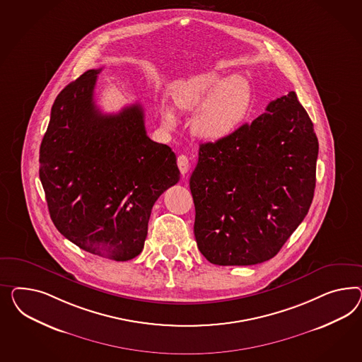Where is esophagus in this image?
<instances>
[{"mask_svg": "<svg viewBox=\"0 0 362 362\" xmlns=\"http://www.w3.org/2000/svg\"><path fill=\"white\" fill-rule=\"evenodd\" d=\"M176 162H177V167H179V171L182 173V175H186L188 170H189V160H188V158L186 156H179Z\"/></svg>", "mask_w": 362, "mask_h": 362, "instance_id": "1", "label": "esophagus"}]
</instances>
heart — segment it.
<instances>
[{"label": "heart", "mask_w": 362, "mask_h": 362, "mask_svg": "<svg viewBox=\"0 0 362 362\" xmlns=\"http://www.w3.org/2000/svg\"><path fill=\"white\" fill-rule=\"evenodd\" d=\"M255 92L252 83L240 75L224 78L216 71L203 72L179 84L174 104L183 112H196L192 132L196 137L218 142L230 137L244 124ZM165 124L175 127V115L170 107L162 109Z\"/></svg>", "instance_id": "b5f03b06"}]
</instances>
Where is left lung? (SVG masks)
Instances as JSON below:
<instances>
[{"label":"left lung","mask_w":362,"mask_h":362,"mask_svg":"<svg viewBox=\"0 0 362 362\" xmlns=\"http://www.w3.org/2000/svg\"><path fill=\"white\" fill-rule=\"evenodd\" d=\"M317 153L313 121L293 90L230 137L202 144L189 179L202 255L220 266L278 255L313 203Z\"/></svg>","instance_id":"left-lung-1"}]
</instances>
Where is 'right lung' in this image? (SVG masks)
Returning a JSON list of instances; mask_svg holds the SVG:
<instances>
[{"label":"right lung","instance_id":"add662e5","mask_svg":"<svg viewBox=\"0 0 362 362\" xmlns=\"http://www.w3.org/2000/svg\"><path fill=\"white\" fill-rule=\"evenodd\" d=\"M101 69L59 93L40 150V177L59 232L115 261L137 257L156 199L179 182L171 147L147 137L139 104L103 115L95 104Z\"/></svg>","mask_w":362,"mask_h":362}]
</instances>
